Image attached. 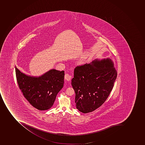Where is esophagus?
<instances>
[{
	"label": "esophagus",
	"mask_w": 145,
	"mask_h": 145,
	"mask_svg": "<svg viewBox=\"0 0 145 145\" xmlns=\"http://www.w3.org/2000/svg\"><path fill=\"white\" fill-rule=\"evenodd\" d=\"M65 78L67 81H70L71 78V76L68 73H66L65 75Z\"/></svg>",
	"instance_id": "1"
}]
</instances>
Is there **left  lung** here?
I'll use <instances>...</instances> for the list:
<instances>
[{"label":"left lung","mask_w":145,"mask_h":145,"mask_svg":"<svg viewBox=\"0 0 145 145\" xmlns=\"http://www.w3.org/2000/svg\"><path fill=\"white\" fill-rule=\"evenodd\" d=\"M112 61L94 60L74 69L72 86L76 108L83 113L95 111L105 102L114 86L117 72Z\"/></svg>","instance_id":"1"}]
</instances>
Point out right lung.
Returning <instances> with one entry per match:
<instances>
[{
	"instance_id": "right-lung-1",
	"label": "right lung",
	"mask_w": 145,
	"mask_h": 145,
	"mask_svg": "<svg viewBox=\"0 0 145 145\" xmlns=\"http://www.w3.org/2000/svg\"><path fill=\"white\" fill-rule=\"evenodd\" d=\"M16 68L19 89L30 103L37 109L50 108L63 86L64 71L50 70L40 77L28 76Z\"/></svg>"
}]
</instances>
